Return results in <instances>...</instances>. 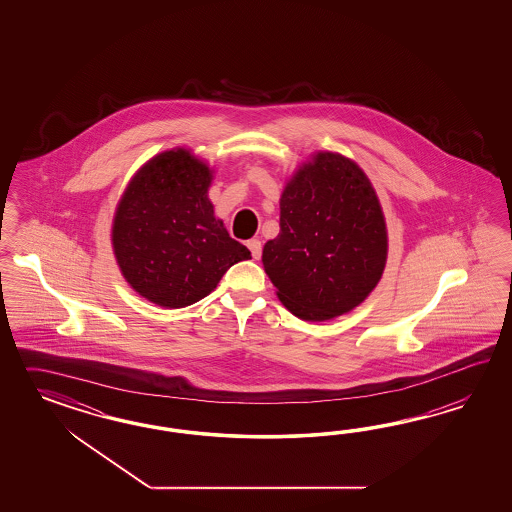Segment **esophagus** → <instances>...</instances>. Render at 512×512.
Segmentation results:
<instances>
[{
  "label": "esophagus",
  "mask_w": 512,
  "mask_h": 512,
  "mask_svg": "<svg viewBox=\"0 0 512 512\" xmlns=\"http://www.w3.org/2000/svg\"><path fill=\"white\" fill-rule=\"evenodd\" d=\"M248 248L249 251H251V255H253V259H261V255H263V244H261V240H257V238L249 240Z\"/></svg>",
  "instance_id": "obj_1"
}]
</instances>
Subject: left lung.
<instances>
[{
  "instance_id": "1",
  "label": "left lung",
  "mask_w": 512,
  "mask_h": 512,
  "mask_svg": "<svg viewBox=\"0 0 512 512\" xmlns=\"http://www.w3.org/2000/svg\"><path fill=\"white\" fill-rule=\"evenodd\" d=\"M279 210L263 264L285 308L304 321L357 308L387 263L385 217L368 176L347 157L321 152L291 178Z\"/></svg>"
}]
</instances>
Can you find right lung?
<instances>
[{"label": "right lung", "instance_id": "1", "mask_svg": "<svg viewBox=\"0 0 512 512\" xmlns=\"http://www.w3.org/2000/svg\"><path fill=\"white\" fill-rule=\"evenodd\" d=\"M212 172L187 150L155 155L118 204L112 246L127 283L157 306L184 308L251 259L214 216Z\"/></svg>", "mask_w": 512, "mask_h": 512}]
</instances>
